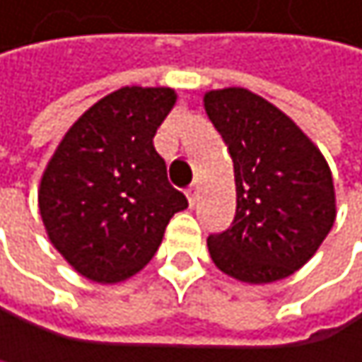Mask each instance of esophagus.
<instances>
[{
  "label": "esophagus",
  "mask_w": 362,
  "mask_h": 362,
  "mask_svg": "<svg viewBox=\"0 0 362 362\" xmlns=\"http://www.w3.org/2000/svg\"><path fill=\"white\" fill-rule=\"evenodd\" d=\"M187 199H189V206H195V202H197V187L195 185H191L187 189Z\"/></svg>",
  "instance_id": "esophagus-1"
}]
</instances>
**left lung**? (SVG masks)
<instances>
[{"label":"left lung","mask_w":362,"mask_h":362,"mask_svg":"<svg viewBox=\"0 0 362 362\" xmlns=\"http://www.w3.org/2000/svg\"><path fill=\"white\" fill-rule=\"evenodd\" d=\"M204 109L234 160L236 216L208 236L214 266L264 286L303 268L337 216L330 167L300 126L245 88L204 94Z\"/></svg>","instance_id":"1"}]
</instances>
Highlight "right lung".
Returning a JSON list of instances; mask_svg holds the SVG:
<instances>
[{"label": "right lung", "instance_id": "1", "mask_svg": "<svg viewBox=\"0 0 362 362\" xmlns=\"http://www.w3.org/2000/svg\"><path fill=\"white\" fill-rule=\"evenodd\" d=\"M177 100L171 88H119L94 103L49 158L38 208L51 245L94 283L137 274L169 218L189 206L167 180L154 135Z\"/></svg>", "mask_w": 362, "mask_h": 362}]
</instances>
